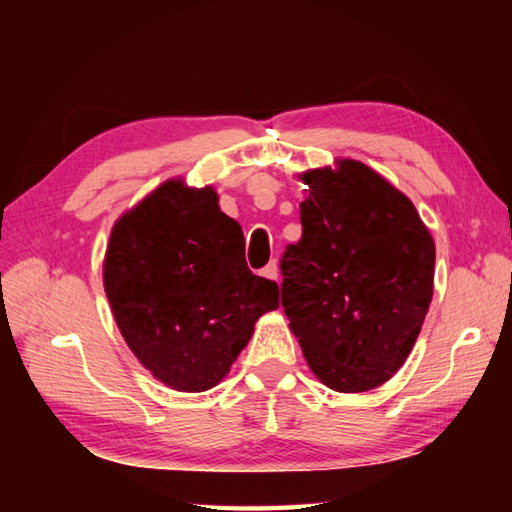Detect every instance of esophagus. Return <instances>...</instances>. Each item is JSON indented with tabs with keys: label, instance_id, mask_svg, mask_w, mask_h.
<instances>
[{
	"label": "esophagus",
	"instance_id": "1",
	"mask_svg": "<svg viewBox=\"0 0 512 512\" xmlns=\"http://www.w3.org/2000/svg\"><path fill=\"white\" fill-rule=\"evenodd\" d=\"M262 275L268 277V280H273V282H280V268H277L275 262L268 264V266L264 268V271H262Z\"/></svg>",
	"mask_w": 512,
	"mask_h": 512
}]
</instances>
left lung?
Listing matches in <instances>:
<instances>
[{
    "mask_svg": "<svg viewBox=\"0 0 512 512\" xmlns=\"http://www.w3.org/2000/svg\"><path fill=\"white\" fill-rule=\"evenodd\" d=\"M302 237L284 250L282 307L314 375L339 393L391 379L433 296L436 246L415 205L357 160L300 176Z\"/></svg>",
    "mask_w": 512,
    "mask_h": 512,
    "instance_id": "1",
    "label": "left lung"
}]
</instances>
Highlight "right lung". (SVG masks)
Listing matches in <instances>:
<instances>
[{
  "label": "right lung",
  "mask_w": 512,
  "mask_h": 512,
  "mask_svg": "<svg viewBox=\"0 0 512 512\" xmlns=\"http://www.w3.org/2000/svg\"><path fill=\"white\" fill-rule=\"evenodd\" d=\"M103 289L137 361L183 393L214 388L280 305L277 284L253 275L241 225L212 187L173 178L112 225Z\"/></svg>",
  "instance_id": "obj_1"
}]
</instances>
